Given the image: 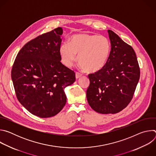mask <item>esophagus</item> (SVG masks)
<instances>
[{"label": "esophagus", "mask_w": 156, "mask_h": 156, "mask_svg": "<svg viewBox=\"0 0 156 156\" xmlns=\"http://www.w3.org/2000/svg\"><path fill=\"white\" fill-rule=\"evenodd\" d=\"M81 76H82V75H81V73H78V72H76V73H75V76H76V79L80 78Z\"/></svg>", "instance_id": "esophagus-1"}]
</instances>
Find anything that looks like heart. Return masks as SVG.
<instances>
[{
  "label": "heart",
  "instance_id": "b5f03b06",
  "mask_svg": "<svg viewBox=\"0 0 156 156\" xmlns=\"http://www.w3.org/2000/svg\"><path fill=\"white\" fill-rule=\"evenodd\" d=\"M110 51V43L104 36L97 34H78L73 35L70 43H64L59 49L63 63L71 67L76 60L81 70L94 73L106 64Z\"/></svg>",
  "mask_w": 156,
  "mask_h": 156
}]
</instances>
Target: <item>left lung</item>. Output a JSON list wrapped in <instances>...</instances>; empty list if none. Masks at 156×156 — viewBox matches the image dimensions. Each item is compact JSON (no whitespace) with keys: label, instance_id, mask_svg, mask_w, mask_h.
I'll return each instance as SVG.
<instances>
[{"label":"left lung","instance_id":"1","mask_svg":"<svg viewBox=\"0 0 156 156\" xmlns=\"http://www.w3.org/2000/svg\"><path fill=\"white\" fill-rule=\"evenodd\" d=\"M111 49L104 67L88 75V104L100 114H116L131 102L140 80V69L132 47L108 30Z\"/></svg>","mask_w":156,"mask_h":156}]
</instances>
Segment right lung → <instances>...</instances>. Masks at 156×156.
Here are the masks:
<instances>
[{"label":"right lung","mask_w":156,"mask_h":156,"mask_svg":"<svg viewBox=\"0 0 156 156\" xmlns=\"http://www.w3.org/2000/svg\"><path fill=\"white\" fill-rule=\"evenodd\" d=\"M63 30L58 27L27 42L18 53L11 76L18 101L32 114L53 117L65 106L64 89L75 81L63 65L59 49Z\"/></svg>","instance_id":"obj_1"}]
</instances>
